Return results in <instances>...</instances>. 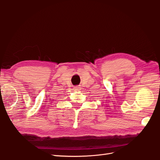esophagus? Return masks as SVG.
I'll use <instances>...</instances> for the list:
<instances>
[{"instance_id": "esophagus-1", "label": "esophagus", "mask_w": 160, "mask_h": 160, "mask_svg": "<svg viewBox=\"0 0 160 160\" xmlns=\"http://www.w3.org/2000/svg\"><path fill=\"white\" fill-rule=\"evenodd\" d=\"M80 89H81L80 86H75V87H74V89L75 90H80Z\"/></svg>"}]
</instances>
